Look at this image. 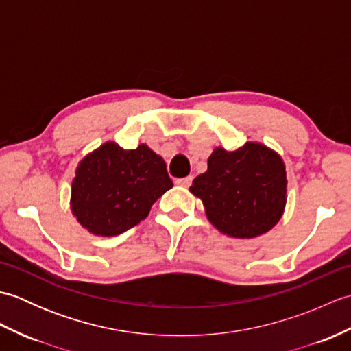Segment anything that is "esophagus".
Returning <instances> with one entry per match:
<instances>
[{
  "label": "esophagus",
  "instance_id": "obj_1",
  "mask_svg": "<svg viewBox=\"0 0 351 351\" xmlns=\"http://www.w3.org/2000/svg\"><path fill=\"white\" fill-rule=\"evenodd\" d=\"M193 181V176H185L181 178V180H176V185H181V187H190V184Z\"/></svg>",
  "mask_w": 351,
  "mask_h": 351
}]
</instances>
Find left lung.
<instances>
[{"mask_svg":"<svg viewBox=\"0 0 351 351\" xmlns=\"http://www.w3.org/2000/svg\"><path fill=\"white\" fill-rule=\"evenodd\" d=\"M220 232L253 238L279 221L287 200V171L280 156L264 145L247 141L237 151L215 147L208 170L190 187Z\"/></svg>","mask_w":351,"mask_h":351,"instance_id":"left-lung-1","label":"left lung"}]
</instances>
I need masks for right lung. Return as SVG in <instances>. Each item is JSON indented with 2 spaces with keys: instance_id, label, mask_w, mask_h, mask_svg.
<instances>
[{
  "instance_id": "obj_1",
  "label": "right lung",
  "mask_w": 351,
  "mask_h": 351,
  "mask_svg": "<svg viewBox=\"0 0 351 351\" xmlns=\"http://www.w3.org/2000/svg\"><path fill=\"white\" fill-rule=\"evenodd\" d=\"M71 206L81 226L113 237L138 225L173 182L166 162L146 145L123 149L102 145L78 164Z\"/></svg>"
}]
</instances>
